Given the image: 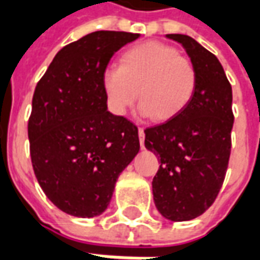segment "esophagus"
<instances>
[{"instance_id":"34e87169","label":"esophagus","mask_w":260,"mask_h":260,"mask_svg":"<svg viewBox=\"0 0 260 260\" xmlns=\"http://www.w3.org/2000/svg\"><path fill=\"white\" fill-rule=\"evenodd\" d=\"M138 134H139V142H141V146L145 147V131H143V128H139V129H138Z\"/></svg>"}]
</instances>
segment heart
Returning <instances> with one entry per match:
<instances>
[{
    "instance_id": "b5f03b06",
    "label": "heart",
    "mask_w": 260,
    "mask_h": 260,
    "mask_svg": "<svg viewBox=\"0 0 260 260\" xmlns=\"http://www.w3.org/2000/svg\"><path fill=\"white\" fill-rule=\"evenodd\" d=\"M103 89L115 115H125L139 90L141 114L169 121L191 103L198 86V71L178 50L161 42H145L128 48L118 67L103 72Z\"/></svg>"
}]
</instances>
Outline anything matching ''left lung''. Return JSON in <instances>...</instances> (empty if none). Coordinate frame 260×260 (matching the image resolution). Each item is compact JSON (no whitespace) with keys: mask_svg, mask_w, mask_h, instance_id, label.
<instances>
[{"mask_svg":"<svg viewBox=\"0 0 260 260\" xmlns=\"http://www.w3.org/2000/svg\"><path fill=\"white\" fill-rule=\"evenodd\" d=\"M185 48L198 86L181 114L145 129V146L158 157L152 182L161 216L188 221L212 206L223 185L234 124L233 90L217 57L186 35H167Z\"/></svg>","mask_w":260,"mask_h":260,"instance_id":"1","label":"left lung"}]
</instances>
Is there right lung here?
Listing matches in <instances>:
<instances>
[{
    "label": "right lung",
    "mask_w": 260,
    "mask_h": 260,
    "mask_svg": "<svg viewBox=\"0 0 260 260\" xmlns=\"http://www.w3.org/2000/svg\"><path fill=\"white\" fill-rule=\"evenodd\" d=\"M138 33L99 30L61 48L39 80L27 124L35 174L46 196L75 217L107 209L139 152L138 128L107 110L103 72Z\"/></svg>",
    "instance_id": "add662e5"
}]
</instances>
